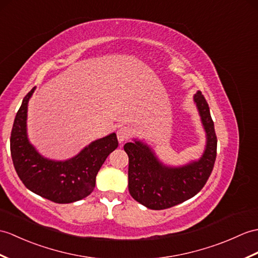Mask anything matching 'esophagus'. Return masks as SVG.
Listing matches in <instances>:
<instances>
[{
  "label": "esophagus",
  "mask_w": 258,
  "mask_h": 258,
  "mask_svg": "<svg viewBox=\"0 0 258 258\" xmlns=\"http://www.w3.org/2000/svg\"><path fill=\"white\" fill-rule=\"evenodd\" d=\"M116 136L119 143H123L125 141H127L130 137L132 136V131L131 128L126 126H122L121 128H118L116 132Z\"/></svg>",
  "instance_id": "obj_1"
}]
</instances>
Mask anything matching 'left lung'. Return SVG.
Returning <instances> with one entry per match:
<instances>
[{
    "label": "left lung",
    "instance_id": "left-lung-1",
    "mask_svg": "<svg viewBox=\"0 0 258 258\" xmlns=\"http://www.w3.org/2000/svg\"><path fill=\"white\" fill-rule=\"evenodd\" d=\"M207 132V148L200 160L180 168L161 165L141 142L126 143L128 155V191L133 199L152 210H164L196 196L205 187L217 158V134L208 102L201 91L195 94Z\"/></svg>",
    "mask_w": 258,
    "mask_h": 258
}]
</instances>
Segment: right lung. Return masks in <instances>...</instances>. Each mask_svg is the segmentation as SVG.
Returning <instances> with one entry per match:
<instances>
[{"label": "right lung", "instance_id": "obj_1", "mask_svg": "<svg viewBox=\"0 0 258 258\" xmlns=\"http://www.w3.org/2000/svg\"><path fill=\"white\" fill-rule=\"evenodd\" d=\"M35 88L24 98L11 132V155L14 168L25 187L56 203L81 200L92 192L95 177L106 157L117 148L116 134L90 144L76 157L66 161L48 160L36 152L26 135L27 102Z\"/></svg>", "mask_w": 258, "mask_h": 258}]
</instances>
